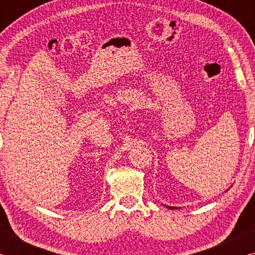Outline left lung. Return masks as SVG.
<instances>
[{"label":"left lung","instance_id":"8db88e82","mask_svg":"<svg viewBox=\"0 0 255 255\" xmlns=\"http://www.w3.org/2000/svg\"><path fill=\"white\" fill-rule=\"evenodd\" d=\"M167 208H170V209H173V208H172V207H167Z\"/></svg>","mask_w":255,"mask_h":255}]
</instances>
